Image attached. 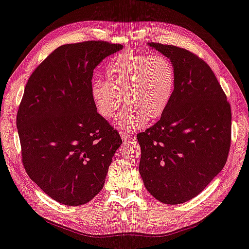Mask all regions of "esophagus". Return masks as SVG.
<instances>
[{"instance_id": "34e87169", "label": "esophagus", "mask_w": 249, "mask_h": 249, "mask_svg": "<svg viewBox=\"0 0 249 249\" xmlns=\"http://www.w3.org/2000/svg\"><path fill=\"white\" fill-rule=\"evenodd\" d=\"M120 136H121V138L123 140H130V139H132V135L131 134H128V133L124 132V131L120 132Z\"/></svg>"}]
</instances>
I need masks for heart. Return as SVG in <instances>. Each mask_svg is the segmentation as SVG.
<instances>
[{
  "label": "heart",
  "instance_id": "obj_1",
  "mask_svg": "<svg viewBox=\"0 0 249 249\" xmlns=\"http://www.w3.org/2000/svg\"><path fill=\"white\" fill-rule=\"evenodd\" d=\"M176 88V73L171 61L160 55L124 53L106 68V81L91 83L90 96L102 118L111 120L123 104L129 106L118 116V128L134 131L147 120L156 121L171 104Z\"/></svg>",
  "mask_w": 249,
  "mask_h": 249
}]
</instances>
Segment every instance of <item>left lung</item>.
<instances>
[{"label": "left lung", "instance_id": "left-lung-1", "mask_svg": "<svg viewBox=\"0 0 249 249\" xmlns=\"http://www.w3.org/2000/svg\"><path fill=\"white\" fill-rule=\"evenodd\" d=\"M147 46L170 59L176 88L160 121L137 134L139 174L155 198L179 204L198 196L224 168L231 142V107L204 61L175 46Z\"/></svg>", "mask_w": 249, "mask_h": 249}]
</instances>
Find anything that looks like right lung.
Instances as JSON below:
<instances>
[{
    "label": "right lung",
    "mask_w": 249,
    "mask_h": 249,
    "mask_svg": "<svg viewBox=\"0 0 249 249\" xmlns=\"http://www.w3.org/2000/svg\"><path fill=\"white\" fill-rule=\"evenodd\" d=\"M122 49L99 40L61 46L26 83L17 114L23 165L42 191L65 205L84 204L103 189L122 143L90 96L94 68Z\"/></svg>",
    "instance_id": "add662e5"
}]
</instances>
